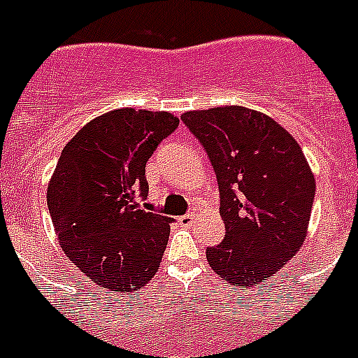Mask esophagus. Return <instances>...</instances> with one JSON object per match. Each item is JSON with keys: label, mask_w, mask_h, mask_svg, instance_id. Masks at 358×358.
<instances>
[{"label": "esophagus", "mask_w": 358, "mask_h": 358, "mask_svg": "<svg viewBox=\"0 0 358 358\" xmlns=\"http://www.w3.org/2000/svg\"><path fill=\"white\" fill-rule=\"evenodd\" d=\"M195 220V213H186V215H181L179 217V222L182 224V226H192Z\"/></svg>", "instance_id": "34e87169"}]
</instances>
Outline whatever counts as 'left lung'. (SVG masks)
I'll list each match as a JSON object with an SVG mask.
<instances>
[{
  "mask_svg": "<svg viewBox=\"0 0 358 358\" xmlns=\"http://www.w3.org/2000/svg\"><path fill=\"white\" fill-rule=\"evenodd\" d=\"M217 173L226 235L206 249L211 268L236 287L276 274L305 242L315 179L301 147L271 116L240 106L181 116Z\"/></svg>",
  "mask_w": 358,
  "mask_h": 358,
  "instance_id": "8db88e82",
  "label": "left lung"
}]
</instances>
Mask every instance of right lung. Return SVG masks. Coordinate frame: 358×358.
<instances>
[{"instance_id": "1", "label": "right lung", "mask_w": 358, "mask_h": 358, "mask_svg": "<svg viewBox=\"0 0 358 358\" xmlns=\"http://www.w3.org/2000/svg\"><path fill=\"white\" fill-rule=\"evenodd\" d=\"M179 125L170 113L116 109L68 141L48 185L62 251L103 289L132 292L157 273L170 218L145 211V164Z\"/></svg>"}]
</instances>
